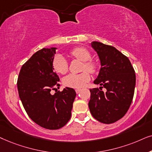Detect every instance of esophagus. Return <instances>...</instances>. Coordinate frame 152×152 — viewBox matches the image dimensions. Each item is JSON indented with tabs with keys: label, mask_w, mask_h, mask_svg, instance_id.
<instances>
[{
	"label": "esophagus",
	"mask_w": 152,
	"mask_h": 152,
	"mask_svg": "<svg viewBox=\"0 0 152 152\" xmlns=\"http://www.w3.org/2000/svg\"><path fill=\"white\" fill-rule=\"evenodd\" d=\"M80 88H77V89H76V90H75V91H76V92L77 93V94H78V93H79L80 92Z\"/></svg>",
	"instance_id": "1"
}]
</instances>
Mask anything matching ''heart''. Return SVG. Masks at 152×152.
Returning <instances> with one entry per match:
<instances>
[{
  "label": "heart",
  "mask_w": 152,
  "mask_h": 152,
  "mask_svg": "<svg viewBox=\"0 0 152 152\" xmlns=\"http://www.w3.org/2000/svg\"><path fill=\"white\" fill-rule=\"evenodd\" d=\"M70 55L76 59L83 62L82 69H87L92 73L96 72L97 65L93 60H91L90 52L84 47H76L70 50ZM53 69L60 74H64L68 72L69 65L65 58L61 54H56L52 61ZM90 80V74L87 71H83L79 74H70L65 76L63 79L64 86L70 88H81Z\"/></svg>",
  "instance_id": "b5f03b06"
}]
</instances>
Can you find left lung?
<instances>
[{
	"mask_svg": "<svg viewBox=\"0 0 152 152\" xmlns=\"http://www.w3.org/2000/svg\"><path fill=\"white\" fill-rule=\"evenodd\" d=\"M101 62V69L90 89L88 106L93 117L99 122L112 124L122 118L132 102L135 86L134 69L129 58L112 46L92 42ZM107 89V92L102 88Z\"/></svg>",
	"mask_w": 152,
	"mask_h": 152,
	"instance_id": "1",
	"label": "left lung"
}]
</instances>
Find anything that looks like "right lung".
<instances>
[{
  "instance_id": "add662e5",
  "label": "right lung",
  "mask_w": 152,
  "mask_h": 152,
  "mask_svg": "<svg viewBox=\"0 0 152 152\" xmlns=\"http://www.w3.org/2000/svg\"><path fill=\"white\" fill-rule=\"evenodd\" d=\"M56 49L44 48L34 53L21 66L17 80L20 99L28 116L50 130L59 129L69 122L76 95L70 88L50 94L60 86V78L52 66Z\"/></svg>"
}]
</instances>
